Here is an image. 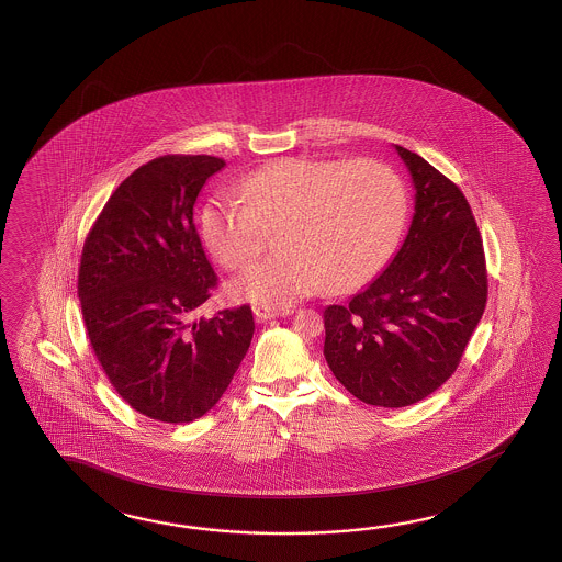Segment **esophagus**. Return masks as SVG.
Listing matches in <instances>:
<instances>
[{
	"label": "esophagus",
	"instance_id": "34e87169",
	"mask_svg": "<svg viewBox=\"0 0 562 562\" xmlns=\"http://www.w3.org/2000/svg\"><path fill=\"white\" fill-rule=\"evenodd\" d=\"M252 313L259 322H267V319H276V317H285L291 313V310L289 307L277 310V307H269V305H257V307H252Z\"/></svg>",
	"mask_w": 562,
	"mask_h": 562
}]
</instances>
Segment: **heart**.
Here are the masks:
<instances>
[{
    "mask_svg": "<svg viewBox=\"0 0 562 562\" xmlns=\"http://www.w3.org/2000/svg\"><path fill=\"white\" fill-rule=\"evenodd\" d=\"M240 196L218 194L203 209L206 247L231 271L252 263L269 233L283 249L237 277L228 293L281 307L331 286L370 283L406 223L404 182L380 160L281 158L252 172Z\"/></svg>",
    "mask_w": 562,
    "mask_h": 562,
    "instance_id": "heart-1",
    "label": "heart"
}]
</instances>
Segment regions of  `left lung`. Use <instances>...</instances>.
<instances>
[{"mask_svg": "<svg viewBox=\"0 0 562 562\" xmlns=\"http://www.w3.org/2000/svg\"><path fill=\"white\" fill-rule=\"evenodd\" d=\"M416 204L392 263L346 305L323 311L329 370L370 406L404 407L452 378L486 307L482 237L464 192L395 144Z\"/></svg>", "mask_w": 562, "mask_h": 562, "instance_id": "1", "label": "left lung"}]
</instances>
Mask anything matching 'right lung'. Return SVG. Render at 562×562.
Masks as SVG:
<instances>
[{
  "instance_id": "obj_1",
  "label": "right lung",
  "mask_w": 562,
  "mask_h": 562,
  "mask_svg": "<svg viewBox=\"0 0 562 562\" xmlns=\"http://www.w3.org/2000/svg\"><path fill=\"white\" fill-rule=\"evenodd\" d=\"M223 158L167 155L122 180L90 228L78 271L86 331L120 397L167 424L201 418L251 346L249 305L196 319L216 286L192 221Z\"/></svg>"
}]
</instances>
